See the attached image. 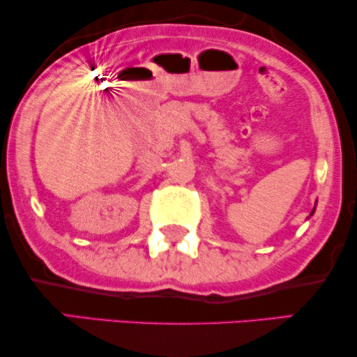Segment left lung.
I'll use <instances>...</instances> for the list:
<instances>
[{"instance_id":"obj_1","label":"left lung","mask_w":357,"mask_h":357,"mask_svg":"<svg viewBox=\"0 0 357 357\" xmlns=\"http://www.w3.org/2000/svg\"><path fill=\"white\" fill-rule=\"evenodd\" d=\"M312 213H314V211H312Z\"/></svg>"}]
</instances>
